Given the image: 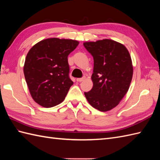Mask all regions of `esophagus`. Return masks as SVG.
Instances as JSON below:
<instances>
[{"label": "esophagus", "mask_w": 160, "mask_h": 160, "mask_svg": "<svg viewBox=\"0 0 160 160\" xmlns=\"http://www.w3.org/2000/svg\"><path fill=\"white\" fill-rule=\"evenodd\" d=\"M85 79V77H82V78H77L76 79V80L78 81V82H82V81Z\"/></svg>", "instance_id": "34e87169"}]
</instances>
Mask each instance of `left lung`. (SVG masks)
<instances>
[{
    "instance_id": "8db88e82",
    "label": "left lung",
    "mask_w": 160,
    "mask_h": 160,
    "mask_svg": "<svg viewBox=\"0 0 160 160\" xmlns=\"http://www.w3.org/2000/svg\"><path fill=\"white\" fill-rule=\"evenodd\" d=\"M83 45L94 62L93 88L84 96L93 108L110 111L119 104L130 87L133 73L130 53L124 45L111 39Z\"/></svg>"
}]
</instances>
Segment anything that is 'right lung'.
Segmentation results:
<instances>
[{"mask_svg": "<svg viewBox=\"0 0 160 160\" xmlns=\"http://www.w3.org/2000/svg\"><path fill=\"white\" fill-rule=\"evenodd\" d=\"M78 44L76 40L47 38L27 54L24 75L31 96L40 106L53 107L64 100L73 84L69 77L67 57Z\"/></svg>", "mask_w": 160, "mask_h": 160, "instance_id": "1", "label": "right lung"}]
</instances>
